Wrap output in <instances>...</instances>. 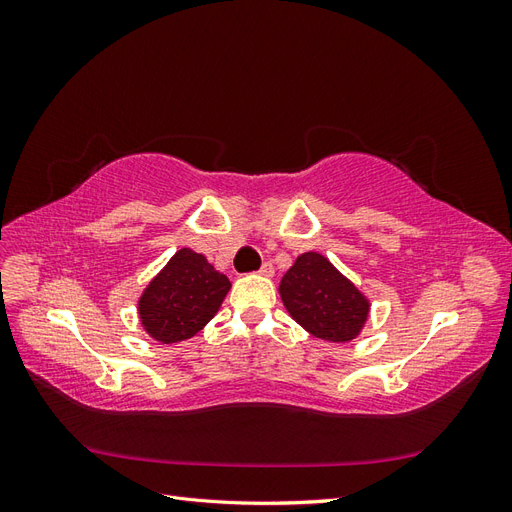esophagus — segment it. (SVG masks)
Here are the masks:
<instances>
[{"label": "esophagus", "instance_id": "1", "mask_svg": "<svg viewBox=\"0 0 512 512\" xmlns=\"http://www.w3.org/2000/svg\"><path fill=\"white\" fill-rule=\"evenodd\" d=\"M260 275H265V277H271L273 273H275V267L271 265V262L267 260V262H262V267H260V271H258Z\"/></svg>", "mask_w": 512, "mask_h": 512}]
</instances>
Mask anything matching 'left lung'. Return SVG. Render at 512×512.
<instances>
[{
	"label": "left lung",
	"mask_w": 512,
	"mask_h": 512,
	"mask_svg": "<svg viewBox=\"0 0 512 512\" xmlns=\"http://www.w3.org/2000/svg\"><path fill=\"white\" fill-rule=\"evenodd\" d=\"M280 294L290 316L305 331L335 344L359 335L369 314L363 294L316 252L297 258L282 277Z\"/></svg>",
	"instance_id": "8db88e82"
}]
</instances>
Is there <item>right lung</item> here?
<instances>
[{
  "label": "right lung",
  "instance_id": "right-lung-1",
  "mask_svg": "<svg viewBox=\"0 0 512 512\" xmlns=\"http://www.w3.org/2000/svg\"><path fill=\"white\" fill-rule=\"evenodd\" d=\"M228 290L224 273L215 271L203 254L183 247L149 282L138 301V314L153 339L177 344L196 335L218 314Z\"/></svg>",
  "mask_w": 512,
  "mask_h": 512
}]
</instances>
